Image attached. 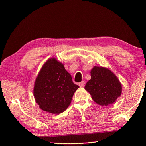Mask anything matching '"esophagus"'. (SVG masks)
Here are the masks:
<instances>
[{
	"label": "esophagus",
	"mask_w": 146,
	"mask_h": 146,
	"mask_svg": "<svg viewBox=\"0 0 146 146\" xmlns=\"http://www.w3.org/2000/svg\"><path fill=\"white\" fill-rule=\"evenodd\" d=\"M85 82H84V81H82L80 83H79L78 85H79V86H80V87H83L84 85H85Z\"/></svg>",
	"instance_id": "34e87169"
}]
</instances>
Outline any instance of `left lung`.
<instances>
[{"mask_svg":"<svg viewBox=\"0 0 146 146\" xmlns=\"http://www.w3.org/2000/svg\"><path fill=\"white\" fill-rule=\"evenodd\" d=\"M91 77L85 88L97 104L108 105L114 103L121 96V84L110 70L94 66L91 71Z\"/></svg>","mask_w":146,"mask_h":146,"instance_id":"left-lung-1","label":"left lung"}]
</instances>
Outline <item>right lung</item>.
I'll list each match as a JSON object with an SVG mask.
<instances>
[{"mask_svg": "<svg viewBox=\"0 0 146 146\" xmlns=\"http://www.w3.org/2000/svg\"><path fill=\"white\" fill-rule=\"evenodd\" d=\"M78 88L73 83L64 65L52 58L47 61L39 72L35 83L33 94L43 111L60 114L69 107Z\"/></svg>", "mask_w": 146, "mask_h": 146, "instance_id": "1", "label": "right lung"}]
</instances>
